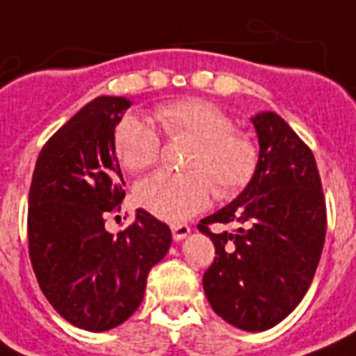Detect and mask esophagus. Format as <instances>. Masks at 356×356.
I'll return each mask as SVG.
<instances>
[{
  "label": "esophagus",
  "mask_w": 356,
  "mask_h": 356,
  "mask_svg": "<svg viewBox=\"0 0 356 356\" xmlns=\"http://www.w3.org/2000/svg\"><path fill=\"white\" fill-rule=\"evenodd\" d=\"M172 234L175 240H183V238H186L190 234V227L184 225V223H181V225H172Z\"/></svg>",
  "instance_id": "obj_1"
}]
</instances>
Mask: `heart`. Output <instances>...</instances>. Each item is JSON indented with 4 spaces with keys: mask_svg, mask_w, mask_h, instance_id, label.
<instances>
[{
    "mask_svg": "<svg viewBox=\"0 0 356 356\" xmlns=\"http://www.w3.org/2000/svg\"><path fill=\"white\" fill-rule=\"evenodd\" d=\"M155 118L170 140H192L184 168L188 172H156L136 184L134 195L151 214L181 222L194 216L211 200H231L242 192L259 168V145L214 103L188 97L155 108ZM114 153L127 172L138 173L161 159V136L149 123L127 114L113 134Z\"/></svg>",
    "mask_w": 356,
    "mask_h": 356,
    "instance_id": "obj_1",
    "label": "heart"
}]
</instances>
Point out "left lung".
<instances>
[{"label": "left lung", "mask_w": 356, "mask_h": 356, "mask_svg": "<svg viewBox=\"0 0 356 356\" xmlns=\"http://www.w3.org/2000/svg\"><path fill=\"white\" fill-rule=\"evenodd\" d=\"M260 144L259 168L233 203L203 218L216 257L203 275L218 316L243 331L282 321L309 290L327 233V209L312 151L275 113L251 118ZM214 222L233 225L212 234Z\"/></svg>", "instance_id": "1"}]
</instances>
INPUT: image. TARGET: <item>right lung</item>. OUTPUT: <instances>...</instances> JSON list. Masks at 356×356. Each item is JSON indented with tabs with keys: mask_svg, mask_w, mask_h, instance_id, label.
Here are the masks:
<instances>
[{
	"mask_svg": "<svg viewBox=\"0 0 356 356\" xmlns=\"http://www.w3.org/2000/svg\"><path fill=\"white\" fill-rule=\"evenodd\" d=\"M125 97L83 107L42 147L29 190V257L42 293L72 325L118 327L142 303L147 273L172 243L166 223L144 209L125 231L105 229L125 197L113 134Z\"/></svg>",
	"mask_w": 356,
	"mask_h": 356,
	"instance_id": "1",
	"label": "right lung"
}]
</instances>
